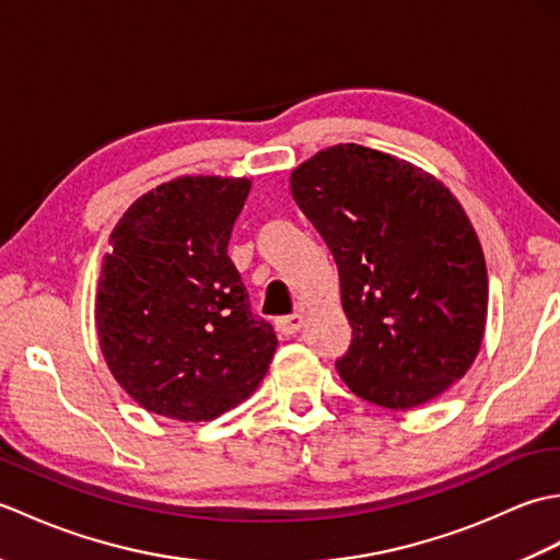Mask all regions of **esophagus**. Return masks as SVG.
Returning <instances> with one entry per match:
<instances>
[{"label":"esophagus","instance_id":"esophagus-1","mask_svg":"<svg viewBox=\"0 0 560 560\" xmlns=\"http://www.w3.org/2000/svg\"><path fill=\"white\" fill-rule=\"evenodd\" d=\"M303 323H305L303 315L301 313H293V315H287V317H279L277 319V329L281 331V335L293 337V335H299Z\"/></svg>","mask_w":560,"mask_h":560}]
</instances>
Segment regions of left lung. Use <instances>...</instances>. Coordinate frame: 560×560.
I'll list each match as a JSON object with an SVG mask.
<instances>
[{
	"instance_id": "left-lung-1",
	"label": "left lung",
	"mask_w": 560,
	"mask_h": 560,
	"mask_svg": "<svg viewBox=\"0 0 560 560\" xmlns=\"http://www.w3.org/2000/svg\"><path fill=\"white\" fill-rule=\"evenodd\" d=\"M291 195L337 261L353 329L337 371L353 395L411 409L467 373L489 273L450 189L389 153L337 144L291 173Z\"/></svg>"
}]
</instances>
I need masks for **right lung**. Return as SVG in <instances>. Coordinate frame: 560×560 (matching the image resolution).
Returning a JSON list of instances; mask_svg holds the SVG:
<instances>
[{
    "instance_id": "right-lung-1",
    "label": "right lung",
    "mask_w": 560,
    "mask_h": 560,
    "mask_svg": "<svg viewBox=\"0 0 560 560\" xmlns=\"http://www.w3.org/2000/svg\"><path fill=\"white\" fill-rule=\"evenodd\" d=\"M247 177L185 175L141 195L110 233L96 329L113 377L139 407L211 421L253 395L277 351L229 257Z\"/></svg>"
}]
</instances>
